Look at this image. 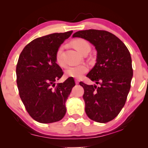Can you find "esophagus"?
Returning a JSON list of instances; mask_svg holds the SVG:
<instances>
[{"instance_id":"34e87169","label":"esophagus","mask_w":148,"mask_h":148,"mask_svg":"<svg viewBox=\"0 0 148 148\" xmlns=\"http://www.w3.org/2000/svg\"><path fill=\"white\" fill-rule=\"evenodd\" d=\"M75 84H79V81L78 79H75Z\"/></svg>"}]
</instances>
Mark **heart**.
Masks as SVG:
<instances>
[{"instance_id":"obj_1","label":"heart","mask_w":148,"mask_h":148,"mask_svg":"<svg viewBox=\"0 0 148 148\" xmlns=\"http://www.w3.org/2000/svg\"><path fill=\"white\" fill-rule=\"evenodd\" d=\"M71 45L75 49H76L81 54H83L86 51H90V46L88 42L86 40L82 39V38H78V39L73 40L71 42ZM62 50V46L58 48V49L56 52L55 58L56 61L58 65L62 66V67H64L65 64H64V62L62 61L61 57ZM88 68L86 64H82L76 66H69V67L66 69V70L65 71V73L66 75L69 77L78 79L82 77L85 73L88 72Z\"/></svg>"}]
</instances>
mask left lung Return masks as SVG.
Segmentation results:
<instances>
[{"label":"left lung","mask_w":148,"mask_h":148,"mask_svg":"<svg viewBox=\"0 0 148 148\" xmlns=\"http://www.w3.org/2000/svg\"><path fill=\"white\" fill-rule=\"evenodd\" d=\"M73 37L84 38L97 50L95 66L87 75L100 86L79 83L84 89L83 98L88 116L98 123L114 119L126 102L133 77L132 60L125 44L114 34L104 30L79 31Z\"/></svg>","instance_id":"obj_1"}]
</instances>
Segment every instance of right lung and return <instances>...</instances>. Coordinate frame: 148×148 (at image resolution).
<instances>
[{
	"label": "right lung",
	"instance_id": "add662e5",
	"mask_svg": "<svg viewBox=\"0 0 148 148\" xmlns=\"http://www.w3.org/2000/svg\"><path fill=\"white\" fill-rule=\"evenodd\" d=\"M73 31L34 40L20 54L16 66L19 96L32 119L41 123L59 121L66 113L65 102L75 86L73 77L55 84L63 75L56 52Z\"/></svg>",
	"mask_w": 148,
	"mask_h": 148
}]
</instances>
